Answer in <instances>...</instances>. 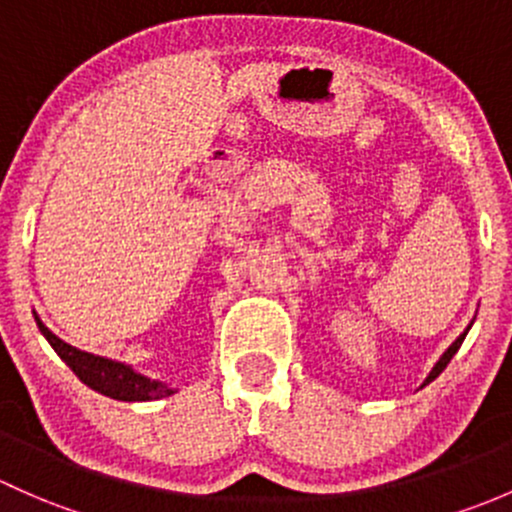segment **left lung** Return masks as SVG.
<instances>
[{
    "instance_id": "obj_1",
    "label": "left lung",
    "mask_w": 512,
    "mask_h": 512,
    "mask_svg": "<svg viewBox=\"0 0 512 512\" xmlns=\"http://www.w3.org/2000/svg\"><path fill=\"white\" fill-rule=\"evenodd\" d=\"M471 325H473V323H471ZM471 325H468V328H466V330H463V333H461V335H458V337H456V340H453V342H451V345H449V350H446V352H444V355H441V357H439V362H436V365H434V367H431L429 377H426V379H424V384H421V387H426V384H429V382H434V379H436V377H439V374L446 370V365H449V362H451V357H453V355H456V352H458V347H461V342H463V340H466V335H468V330H471Z\"/></svg>"
}]
</instances>
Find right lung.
<instances>
[{"instance_id":"obj_1","label":"right lung","mask_w":512,"mask_h":512,"mask_svg":"<svg viewBox=\"0 0 512 512\" xmlns=\"http://www.w3.org/2000/svg\"><path fill=\"white\" fill-rule=\"evenodd\" d=\"M34 320L36 325H39L41 335L49 340V345L54 347L56 355L71 367L73 374H76L86 387L96 389L103 397L118 399V402H152V399H165L177 392V387H170V384L160 382V379H150L147 374L133 370V365H125V362L93 355V352L78 350V347L68 345L61 337L51 333L36 313Z\"/></svg>"}]
</instances>
